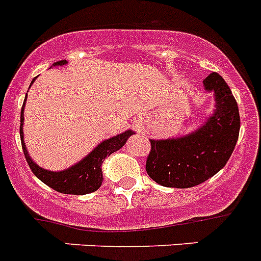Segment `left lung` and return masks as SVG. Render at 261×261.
Segmentation results:
<instances>
[{"mask_svg": "<svg viewBox=\"0 0 261 261\" xmlns=\"http://www.w3.org/2000/svg\"><path fill=\"white\" fill-rule=\"evenodd\" d=\"M203 87L215 97V110L205 124L185 137L151 140L146 171L163 187L199 185L218 173L234 151L240 128L237 101L217 72L206 77Z\"/></svg>", "mask_w": 261, "mask_h": 261, "instance_id": "obj_1", "label": "left lung"}]
</instances>
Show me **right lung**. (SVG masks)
I'll use <instances>...</instances> for the list:
<instances>
[{
  "label": "right lung",
  "instance_id": "add662e5",
  "mask_svg": "<svg viewBox=\"0 0 261 261\" xmlns=\"http://www.w3.org/2000/svg\"><path fill=\"white\" fill-rule=\"evenodd\" d=\"M64 64H67V60H60V62L55 63L54 65ZM35 79L31 81V84L35 81ZM26 98H24L21 110V127H19V133H21V142L22 148H23L24 158H26L27 164H29L30 169L33 171V173L35 174L36 177L39 178L42 182L48 185L49 188H52V189L59 192V193L77 194V196H81V194H88L92 193V192H96V190L101 187L103 180L102 169H101V165H102L103 160H105L108 156L112 155L113 152H115V151H118L119 148H122V147L124 146V143L127 142L128 138L133 135L134 131L127 130L124 131V133L119 134V135H115V137L110 138V139L103 140V142H101L96 148L93 149L89 155L85 156L81 162L72 165L69 168L64 169V171H47V169L44 168H40L39 165H36L35 163L33 162V159L30 158V155L27 152L26 146H24L23 110L24 103H26Z\"/></svg>",
  "mask_w": 261,
  "mask_h": 261
}]
</instances>
